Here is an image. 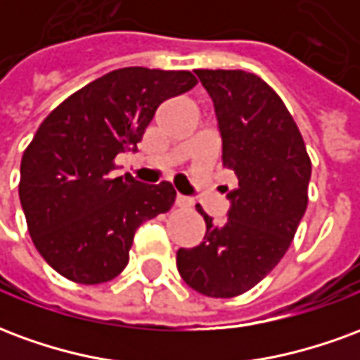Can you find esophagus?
Segmentation results:
<instances>
[{"mask_svg": "<svg viewBox=\"0 0 360 360\" xmlns=\"http://www.w3.org/2000/svg\"><path fill=\"white\" fill-rule=\"evenodd\" d=\"M175 206H179V208H191V206H193V202L188 200L187 196L177 195L175 196Z\"/></svg>", "mask_w": 360, "mask_h": 360, "instance_id": "1", "label": "esophagus"}]
</instances>
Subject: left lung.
I'll use <instances>...</instances> for the list:
<instances>
[{
	"label": "left lung",
	"instance_id": "left-lung-1",
	"mask_svg": "<svg viewBox=\"0 0 360 360\" xmlns=\"http://www.w3.org/2000/svg\"><path fill=\"white\" fill-rule=\"evenodd\" d=\"M214 103L221 164L239 187L229 210L214 224L202 206L206 235L177 250L188 287L216 299L235 297L270 274L293 241L309 202L310 158L285 103L260 77L245 71H195Z\"/></svg>",
	"mask_w": 360,
	"mask_h": 360
}]
</instances>
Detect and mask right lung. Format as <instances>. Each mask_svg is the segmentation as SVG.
I'll list each match as a JSON object with an SVG mask.
<instances>
[{
    "mask_svg": "<svg viewBox=\"0 0 360 360\" xmlns=\"http://www.w3.org/2000/svg\"><path fill=\"white\" fill-rule=\"evenodd\" d=\"M196 84L188 71L125 67L69 96L44 119L20 160L28 233L63 278L96 285L129 262L134 231L172 208V183L115 177L113 160L136 148L160 103Z\"/></svg>",
    "mask_w": 360,
    "mask_h": 360,
    "instance_id": "obj_1",
    "label": "right lung"
}]
</instances>
